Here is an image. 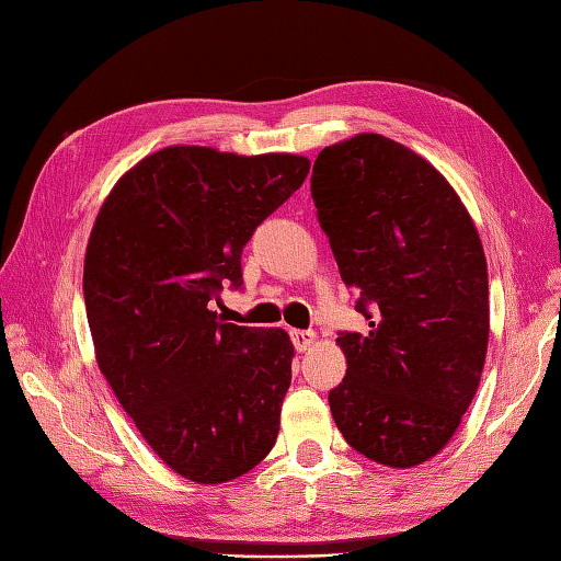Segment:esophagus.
Masks as SVG:
<instances>
[{"label":"esophagus","mask_w":561,"mask_h":561,"mask_svg":"<svg viewBox=\"0 0 561 561\" xmlns=\"http://www.w3.org/2000/svg\"><path fill=\"white\" fill-rule=\"evenodd\" d=\"M289 335H291V342H294L296 352H306V350H311L313 344H316V335H313L311 330H291Z\"/></svg>","instance_id":"obj_1"}]
</instances>
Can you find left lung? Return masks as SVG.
Returning a JSON list of instances; mask_svg holds the SVG:
<instances>
[{"label":"left lung","instance_id":"1","mask_svg":"<svg viewBox=\"0 0 561 561\" xmlns=\"http://www.w3.org/2000/svg\"><path fill=\"white\" fill-rule=\"evenodd\" d=\"M311 195L366 335L340 332L347 376L330 390L344 440L390 468L444 448L478 392L490 284L478 229L420 153L383 135L325 147Z\"/></svg>","mask_w":561,"mask_h":561}]
</instances>
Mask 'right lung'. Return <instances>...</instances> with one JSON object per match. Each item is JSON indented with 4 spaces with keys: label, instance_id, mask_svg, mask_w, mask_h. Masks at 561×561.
Instances as JSON below:
<instances>
[{
    "label": "right lung",
    "instance_id": "1",
    "mask_svg": "<svg viewBox=\"0 0 561 561\" xmlns=\"http://www.w3.org/2000/svg\"><path fill=\"white\" fill-rule=\"evenodd\" d=\"M308 171L294 153L165 147L117 181L93 224L83 301L99 368L185 480L241 478L277 440L294 344L279 328L224 323L211 301L241 287L243 245Z\"/></svg>",
    "mask_w": 561,
    "mask_h": 561
}]
</instances>
